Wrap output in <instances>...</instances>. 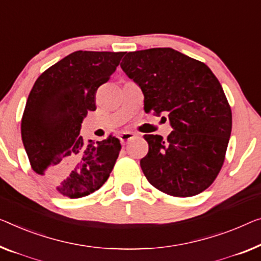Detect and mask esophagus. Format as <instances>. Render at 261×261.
Instances as JSON below:
<instances>
[{
  "label": "esophagus",
  "instance_id": "obj_1",
  "mask_svg": "<svg viewBox=\"0 0 261 261\" xmlns=\"http://www.w3.org/2000/svg\"><path fill=\"white\" fill-rule=\"evenodd\" d=\"M135 137H136V135L134 134V132L125 131V132H123V134H120L119 139H120V142H122L123 144H125V143L131 141V139L135 138Z\"/></svg>",
  "mask_w": 261,
  "mask_h": 261
}]
</instances>
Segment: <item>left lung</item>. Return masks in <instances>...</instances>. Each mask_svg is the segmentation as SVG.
<instances>
[{
	"label": "left lung",
	"mask_w": 261,
	"mask_h": 261,
	"mask_svg": "<svg viewBox=\"0 0 261 261\" xmlns=\"http://www.w3.org/2000/svg\"><path fill=\"white\" fill-rule=\"evenodd\" d=\"M123 71L138 84L144 110L166 114L173 131L163 139L145 135L149 152L141 159L146 179L173 197H192L208 188L223 166L232 112L207 65L171 48L126 53Z\"/></svg>",
	"instance_id": "8db88e82"
}]
</instances>
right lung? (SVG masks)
<instances>
[{"instance_id":"obj_1","label":"right lung","mask_w":261,"mask_h":261,"mask_svg":"<svg viewBox=\"0 0 261 261\" xmlns=\"http://www.w3.org/2000/svg\"><path fill=\"white\" fill-rule=\"evenodd\" d=\"M124 53L75 51L35 82L21 123L22 142L35 172L62 196L81 198L108 180L120 151L119 139L84 143L82 122L96 110L95 96ZM70 166L67 168V164Z\"/></svg>"}]
</instances>
